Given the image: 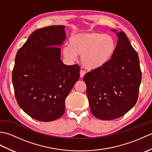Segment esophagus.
Wrapping results in <instances>:
<instances>
[{
	"label": "esophagus",
	"instance_id": "esophagus-1",
	"mask_svg": "<svg viewBox=\"0 0 152 152\" xmlns=\"http://www.w3.org/2000/svg\"><path fill=\"white\" fill-rule=\"evenodd\" d=\"M80 78H83V76H84L86 74V72L84 70H80Z\"/></svg>",
	"mask_w": 152,
	"mask_h": 152
}]
</instances>
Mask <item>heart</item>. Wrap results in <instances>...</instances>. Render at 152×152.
Returning a JSON list of instances; mask_svg holds the SVG:
<instances>
[{
    "mask_svg": "<svg viewBox=\"0 0 152 152\" xmlns=\"http://www.w3.org/2000/svg\"><path fill=\"white\" fill-rule=\"evenodd\" d=\"M116 40L110 34L96 32L72 35L63 48L64 56L70 61L81 55L82 63L89 70L99 69L111 61L116 51Z\"/></svg>",
    "mask_w": 152,
    "mask_h": 152,
    "instance_id": "1",
    "label": "heart"
}]
</instances>
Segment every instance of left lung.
<instances>
[{
  "instance_id": "1",
  "label": "left lung",
  "mask_w": 152,
  "mask_h": 152,
  "mask_svg": "<svg viewBox=\"0 0 152 152\" xmlns=\"http://www.w3.org/2000/svg\"><path fill=\"white\" fill-rule=\"evenodd\" d=\"M117 34V47L111 61L83 76L90 110L102 120L120 118L133 107L142 79L137 52L125 33Z\"/></svg>"
}]
</instances>
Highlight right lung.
<instances>
[{"mask_svg": "<svg viewBox=\"0 0 152 152\" xmlns=\"http://www.w3.org/2000/svg\"><path fill=\"white\" fill-rule=\"evenodd\" d=\"M63 25L39 28L16 54L12 83L16 101L31 118L51 121L63 115L65 99L80 78L78 64L68 66L60 59L65 40Z\"/></svg>", "mask_w": 152, "mask_h": 152, "instance_id": "right-lung-1", "label": "right lung"}]
</instances>
